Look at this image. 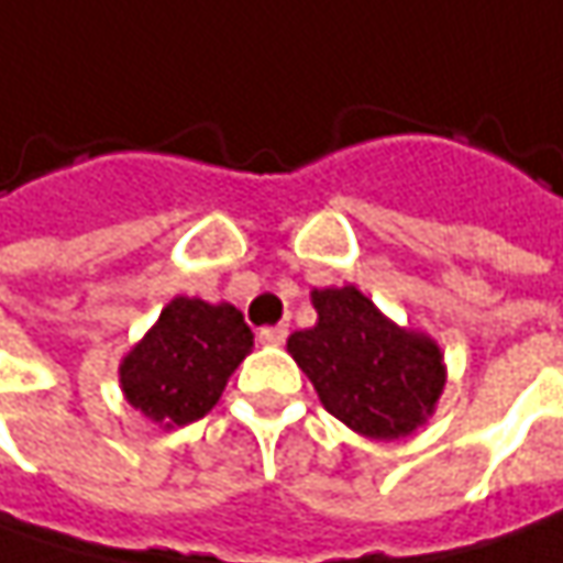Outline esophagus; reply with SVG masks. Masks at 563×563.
I'll return each mask as SVG.
<instances>
[{"label":"esophagus","instance_id":"esophagus-1","mask_svg":"<svg viewBox=\"0 0 563 563\" xmlns=\"http://www.w3.org/2000/svg\"><path fill=\"white\" fill-rule=\"evenodd\" d=\"M256 338H260V344H272V347H278V344H285L288 329H285V325H269V329H260Z\"/></svg>","mask_w":563,"mask_h":563}]
</instances>
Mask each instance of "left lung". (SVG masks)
<instances>
[{"mask_svg": "<svg viewBox=\"0 0 563 563\" xmlns=\"http://www.w3.org/2000/svg\"><path fill=\"white\" fill-rule=\"evenodd\" d=\"M319 322L288 338V354L325 410L369 439H400L420 426L444 388L435 341L404 332L357 288L313 291Z\"/></svg>", "mask_w": 563, "mask_h": 563, "instance_id": "left-lung-1", "label": "left lung"}]
</instances>
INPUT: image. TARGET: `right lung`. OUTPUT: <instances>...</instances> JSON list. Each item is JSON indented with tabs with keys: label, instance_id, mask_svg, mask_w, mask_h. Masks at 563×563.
Instances as JSON below:
<instances>
[{
	"label": "right lung",
	"instance_id": "add662e5",
	"mask_svg": "<svg viewBox=\"0 0 563 563\" xmlns=\"http://www.w3.org/2000/svg\"><path fill=\"white\" fill-rule=\"evenodd\" d=\"M250 347L253 335L241 310L175 297L121 363L124 398L165 429L187 426L216 407Z\"/></svg>",
	"mask_w": 563,
	"mask_h": 563
}]
</instances>
